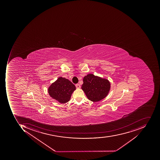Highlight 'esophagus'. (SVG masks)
Masks as SVG:
<instances>
[{"mask_svg":"<svg viewBox=\"0 0 160 160\" xmlns=\"http://www.w3.org/2000/svg\"><path fill=\"white\" fill-rule=\"evenodd\" d=\"M75 86H76V88H81L80 85L79 84H77L75 85Z\"/></svg>","mask_w":160,"mask_h":160,"instance_id":"1","label":"esophagus"}]
</instances>
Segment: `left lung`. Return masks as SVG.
<instances>
[{"mask_svg": "<svg viewBox=\"0 0 160 160\" xmlns=\"http://www.w3.org/2000/svg\"><path fill=\"white\" fill-rule=\"evenodd\" d=\"M81 88L89 100L98 102L108 95L111 89V83L107 79L89 73L83 78Z\"/></svg>", "mask_w": 160, "mask_h": 160, "instance_id": "1", "label": "left lung"}]
</instances>
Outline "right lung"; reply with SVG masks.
Masks as SVG:
<instances>
[{
	"mask_svg": "<svg viewBox=\"0 0 160 160\" xmlns=\"http://www.w3.org/2000/svg\"><path fill=\"white\" fill-rule=\"evenodd\" d=\"M75 86L67 79L60 77L48 88L49 96L61 103H66L71 99Z\"/></svg>",
	"mask_w": 160,
	"mask_h": 160,
	"instance_id": "right-lung-1",
	"label": "right lung"
}]
</instances>
